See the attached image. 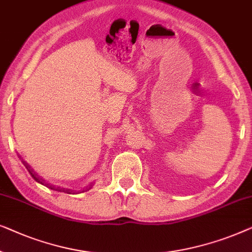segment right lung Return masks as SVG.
<instances>
[{"label":"right lung","mask_w":252,"mask_h":252,"mask_svg":"<svg viewBox=\"0 0 252 252\" xmlns=\"http://www.w3.org/2000/svg\"><path fill=\"white\" fill-rule=\"evenodd\" d=\"M18 158H20V157H18ZM23 163H24V165L26 166V169L28 170V172L31 173V176L33 177V178H34L35 182L40 183V184H42V185H45L47 187H49V189H50L58 190V192H65V193H68V194H75V193L77 194V193L86 192V190H84V189H83V190H81V192H80V190H79V192H75V190H74V189H73V190H70V189H60V187L52 186V185H50V184H45V183H44V180H42V178H40V177H36L37 175H35V172H33V170H32V169L30 168V165H28L26 162H24V161H23ZM92 185H94V183H91L90 185H89V187H87V190H89L90 189H92Z\"/></svg>","instance_id":"add662e5"}]
</instances>
